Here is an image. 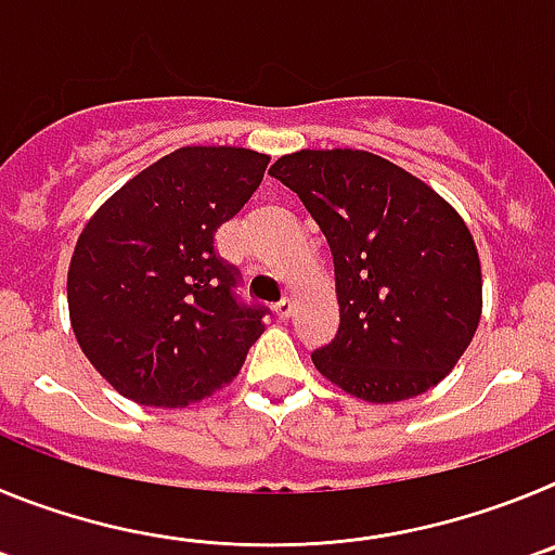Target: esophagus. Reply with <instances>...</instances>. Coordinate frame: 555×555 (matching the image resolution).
Here are the masks:
<instances>
[{
	"label": "esophagus",
	"mask_w": 555,
	"mask_h": 555,
	"mask_svg": "<svg viewBox=\"0 0 555 555\" xmlns=\"http://www.w3.org/2000/svg\"><path fill=\"white\" fill-rule=\"evenodd\" d=\"M292 313H294V302L286 300V297H283V300L278 302V306H274V317H278V320L286 322L288 317H292Z\"/></svg>",
	"instance_id": "1"
}]
</instances>
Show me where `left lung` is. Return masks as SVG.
Masks as SVG:
<instances>
[{
	"instance_id": "obj_1",
	"label": "left lung",
	"mask_w": 555,
	"mask_h": 555,
	"mask_svg": "<svg viewBox=\"0 0 555 555\" xmlns=\"http://www.w3.org/2000/svg\"><path fill=\"white\" fill-rule=\"evenodd\" d=\"M325 233L338 331L313 366L350 395L395 403L455 366L480 320L473 235L434 189L361 150H302L269 169Z\"/></svg>"
}]
</instances>
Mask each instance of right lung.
Wrapping results in <instances>:
<instances>
[{
	"label": "right lung",
	"mask_w": 555,
	"mask_h": 555,
	"mask_svg": "<svg viewBox=\"0 0 555 555\" xmlns=\"http://www.w3.org/2000/svg\"><path fill=\"white\" fill-rule=\"evenodd\" d=\"M267 164L253 150L183 146L86 224L68 267V317L119 395L178 409L242 370L269 308L238 297L242 272L214 235L253 197Z\"/></svg>",
	"instance_id": "obj_1"
}]
</instances>
